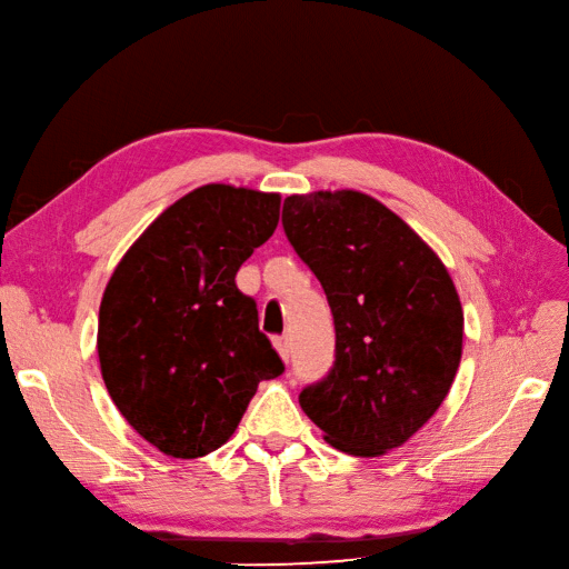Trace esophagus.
Wrapping results in <instances>:
<instances>
[{"instance_id":"1","label":"esophagus","mask_w":569,"mask_h":569,"mask_svg":"<svg viewBox=\"0 0 569 569\" xmlns=\"http://www.w3.org/2000/svg\"><path fill=\"white\" fill-rule=\"evenodd\" d=\"M272 342H274V348H277V352H280V357L284 359V362H289V352H292V350H289V338L287 336H277Z\"/></svg>"}]
</instances>
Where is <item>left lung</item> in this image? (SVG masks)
<instances>
[{"mask_svg":"<svg viewBox=\"0 0 569 569\" xmlns=\"http://www.w3.org/2000/svg\"><path fill=\"white\" fill-rule=\"evenodd\" d=\"M282 227L336 326V362L299 393L301 410L345 453L406 445L445 403L461 362L463 311L445 262L357 190L287 198Z\"/></svg>","mask_w":569,"mask_h":569,"instance_id":"left-lung-1","label":"left lung"}]
</instances>
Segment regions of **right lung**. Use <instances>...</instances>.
Returning <instances> with one entry per match:
<instances>
[{
	"instance_id": "1",
	"label": "right lung",
	"mask_w": 569,
	"mask_h": 569,
	"mask_svg": "<svg viewBox=\"0 0 569 569\" xmlns=\"http://www.w3.org/2000/svg\"><path fill=\"white\" fill-rule=\"evenodd\" d=\"M280 221V196L202 186L161 212L122 256L99 311L113 403L176 459L219 449L260 381L284 365L237 272Z\"/></svg>"
}]
</instances>
